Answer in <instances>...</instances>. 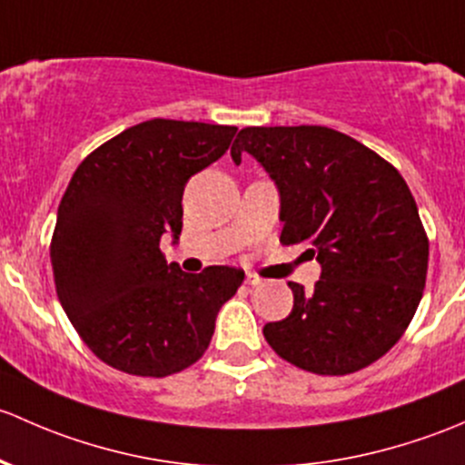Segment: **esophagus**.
Listing matches in <instances>:
<instances>
[{
	"label": "esophagus",
	"instance_id": "obj_1",
	"mask_svg": "<svg viewBox=\"0 0 465 465\" xmlns=\"http://www.w3.org/2000/svg\"><path fill=\"white\" fill-rule=\"evenodd\" d=\"M246 284H248V286L262 284V277L255 275V272H246Z\"/></svg>",
	"mask_w": 465,
	"mask_h": 465
}]
</instances>
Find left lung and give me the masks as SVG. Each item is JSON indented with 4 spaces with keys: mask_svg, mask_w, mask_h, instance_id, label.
I'll list each match as a JSON object with an SVG mask.
<instances>
[{
    "mask_svg": "<svg viewBox=\"0 0 465 465\" xmlns=\"http://www.w3.org/2000/svg\"><path fill=\"white\" fill-rule=\"evenodd\" d=\"M243 152L280 193V242L306 243L322 268L313 293L289 282L293 311L266 324V342L313 374L371 365L423 298L430 243L408 183L370 147L320 125L243 127L232 161Z\"/></svg>",
    "mask_w": 465,
    "mask_h": 465,
    "instance_id": "left-lung-1",
    "label": "left lung"
}]
</instances>
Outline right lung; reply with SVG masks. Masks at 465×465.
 <instances>
[{
    "label": "right lung",
    "instance_id": "right-lung-1",
    "mask_svg": "<svg viewBox=\"0 0 465 465\" xmlns=\"http://www.w3.org/2000/svg\"><path fill=\"white\" fill-rule=\"evenodd\" d=\"M237 127L154 118L125 129L78 165L57 208L51 264L57 298L84 344L134 376L197 362L242 268L183 272L161 237L179 242L185 183L222 159Z\"/></svg>",
    "mask_w": 465,
    "mask_h": 465
}]
</instances>
